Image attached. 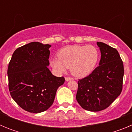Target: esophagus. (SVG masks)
I'll list each match as a JSON object with an SVG mask.
<instances>
[{
    "instance_id": "1",
    "label": "esophagus",
    "mask_w": 132,
    "mask_h": 132,
    "mask_svg": "<svg viewBox=\"0 0 132 132\" xmlns=\"http://www.w3.org/2000/svg\"><path fill=\"white\" fill-rule=\"evenodd\" d=\"M73 80V78L68 77H65V80H66V81H69V80Z\"/></svg>"
}]
</instances>
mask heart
<instances>
[{
	"label": "heart",
	"mask_w": 132,
	"mask_h": 132,
	"mask_svg": "<svg viewBox=\"0 0 132 132\" xmlns=\"http://www.w3.org/2000/svg\"><path fill=\"white\" fill-rule=\"evenodd\" d=\"M58 59L51 61L52 67L58 73H63L67 67L75 77H84L94 70L98 52L93 45H71L60 50Z\"/></svg>",
	"instance_id": "1"
}]
</instances>
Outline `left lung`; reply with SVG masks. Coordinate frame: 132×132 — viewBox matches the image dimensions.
<instances>
[{"instance_id":"1","label":"left lung","mask_w":132,"mask_h":132,"mask_svg":"<svg viewBox=\"0 0 132 132\" xmlns=\"http://www.w3.org/2000/svg\"><path fill=\"white\" fill-rule=\"evenodd\" d=\"M101 58L92 73L78 81L76 99L83 109L98 112L108 108L120 94L124 69L115 48L97 42Z\"/></svg>"}]
</instances>
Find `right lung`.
Wrapping results in <instances>:
<instances>
[{"label": "right lung", "instance_id": "1", "mask_svg": "<svg viewBox=\"0 0 132 132\" xmlns=\"http://www.w3.org/2000/svg\"><path fill=\"white\" fill-rule=\"evenodd\" d=\"M51 45L34 42L14 51L8 67L9 88L14 101L26 111L39 113L53 103L56 92L65 82L47 66Z\"/></svg>", "mask_w": 132, "mask_h": 132}]
</instances>
